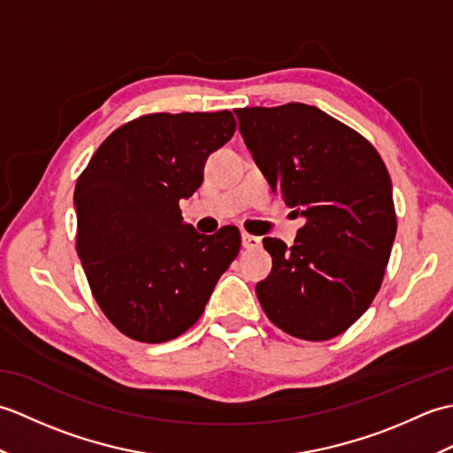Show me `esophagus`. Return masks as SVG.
Returning <instances> with one entry per match:
<instances>
[{
    "instance_id": "34e87169",
    "label": "esophagus",
    "mask_w": 453,
    "mask_h": 453,
    "mask_svg": "<svg viewBox=\"0 0 453 453\" xmlns=\"http://www.w3.org/2000/svg\"><path fill=\"white\" fill-rule=\"evenodd\" d=\"M242 243H243V249H247V251H255V249H261V245H263L261 237L249 235V234L242 235Z\"/></svg>"
}]
</instances>
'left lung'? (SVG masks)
<instances>
[{"label": "left lung", "instance_id": "8db88e82", "mask_svg": "<svg viewBox=\"0 0 453 453\" xmlns=\"http://www.w3.org/2000/svg\"><path fill=\"white\" fill-rule=\"evenodd\" d=\"M239 132L273 192L305 226L288 247L265 237L273 271L257 296L278 329L329 341L368 310L397 232L391 179L358 132L317 107L237 109Z\"/></svg>", "mask_w": 453, "mask_h": 453}]
</instances>
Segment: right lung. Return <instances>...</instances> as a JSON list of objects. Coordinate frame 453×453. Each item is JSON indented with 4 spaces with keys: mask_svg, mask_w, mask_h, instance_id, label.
Here are the masks:
<instances>
[{
    "mask_svg": "<svg viewBox=\"0 0 453 453\" xmlns=\"http://www.w3.org/2000/svg\"><path fill=\"white\" fill-rule=\"evenodd\" d=\"M234 132L229 111L146 114L114 130L78 179L85 276L103 313L134 341L165 342L190 329L239 253L235 226L202 235L179 208Z\"/></svg>",
    "mask_w": 453,
    "mask_h": 453,
    "instance_id": "1",
    "label": "right lung"
}]
</instances>
